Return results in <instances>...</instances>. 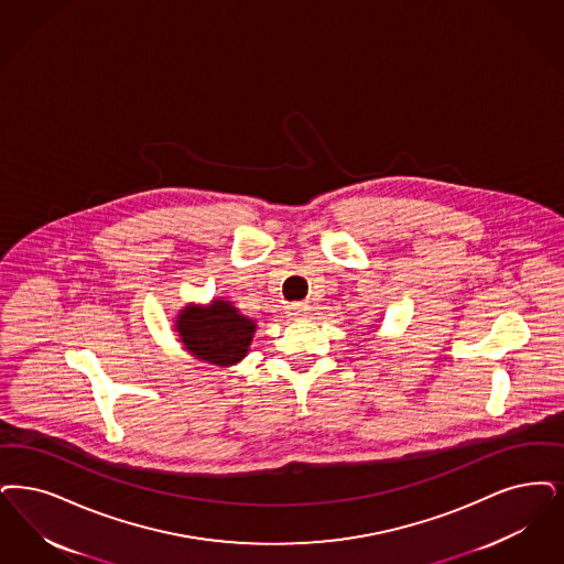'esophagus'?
<instances>
[{
	"label": "esophagus",
	"instance_id": "1",
	"mask_svg": "<svg viewBox=\"0 0 564 564\" xmlns=\"http://www.w3.org/2000/svg\"><path fill=\"white\" fill-rule=\"evenodd\" d=\"M308 311H311L308 302H293V304L288 306V313L293 318H304V316H308Z\"/></svg>",
	"mask_w": 564,
	"mask_h": 564
}]
</instances>
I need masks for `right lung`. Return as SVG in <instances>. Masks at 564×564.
<instances>
[{
	"mask_svg": "<svg viewBox=\"0 0 564 564\" xmlns=\"http://www.w3.org/2000/svg\"><path fill=\"white\" fill-rule=\"evenodd\" d=\"M174 327L193 357L218 367L241 361L256 334V321L241 315L226 300H212L207 306H184Z\"/></svg>",
	"mask_w": 564,
	"mask_h": 564,
	"instance_id": "right-lung-1",
	"label": "right lung"
}]
</instances>
